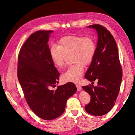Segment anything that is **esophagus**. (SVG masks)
<instances>
[{
	"mask_svg": "<svg viewBox=\"0 0 135 135\" xmlns=\"http://www.w3.org/2000/svg\"><path fill=\"white\" fill-rule=\"evenodd\" d=\"M76 88H77L78 91H80V90H81V86L80 85L76 84Z\"/></svg>",
	"mask_w": 135,
	"mask_h": 135,
	"instance_id": "34e87169",
	"label": "esophagus"
}]
</instances>
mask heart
<instances>
[{"label": "heart", "mask_w": 135, "mask_h": 135, "mask_svg": "<svg viewBox=\"0 0 135 135\" xmlns=\"http://www.w3.org/2000/svg\"><path fill=\"white\" fill-rule=\"evenodd\" d=\"M96 50L95 41L92 38L68 35L61 38L57 45H53L50 54L54 65L59 68L63 67L67 56L72 55L74 64L63 74L62 78L67 81L78 83L84 72L83 65L88 66L92 62Z\"/></svg>", "instance_id": "b5f03b06"}]
</instances>
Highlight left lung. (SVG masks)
Segmentation results:
<instances>
[{
    "label": "left lung",
    "instance_id": "1",
    "mask_svg": "<svg viewBox=\"0 0 135 135\" xmlns=\"http://www.w3.org/2000/svg\"><path fill=\"white\" fill-rule=\"evenodd\" d=\"M96 30L97 45L94 57L85 75L90 81L98 80L97 86H83L91 96L85 105L89 114L101 116L108 113L114 106L121 85L123 70L119 58L116 41L110 32L100 25L88 26Z\"/></svg>",
    "mask_w": 135,
    "mask_h": 135
}]
</instances>
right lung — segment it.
<instances>
[{
	"instance_id": "right-lung-1",
	"label": "right lung",
	"mask_w": 135,
	"mask_h": 135,
	"mask_svg": "<svg viewBox=\"0 0 135 135\" xmlns=\"http://www.w3.org/2000/svg\"><path fill=\"white\" fill-rule=\"evenodd\" d=\"M52 31H38L32 34L21 48L18 56L17 77L25 98L38 117L51 120L61 116L67 101L77 90L68 82L59 83L60 73L54 66L47 44Z\"/></svg>"
}]
</instances>
